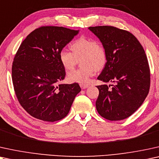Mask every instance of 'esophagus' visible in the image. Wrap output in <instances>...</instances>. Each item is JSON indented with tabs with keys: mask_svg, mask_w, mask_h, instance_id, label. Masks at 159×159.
<instances>
[{
	"mask_svg": "<svg viewBox=\"0 0 159 159\" xmlns=\"http://www.w3.org/2000/svg\"><path fill=\"white\" fill-rule=\"evenodd\" d=\"M80 86H81L82 89H85L89 87V85L88 84H80Z\"/></svg>",
	"mask_w": 159,
	"mask_h": 159,
	"instance_id": "1",
	"label": "esophagus"
}]
</instances>
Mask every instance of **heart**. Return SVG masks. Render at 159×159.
Here are the masks:
<instances>
[{"instance_id": "b5f03b06", "label": "heart", "mask_w": 159, "mask_h": 159, "mask_svg": "<svg viewBox=\"0 0 159 159\" xmlns=\"http://www.w3.org/2000/svg\"><path fill=\"white\" fill-rule=\"evenodd\" d=\"M72 52L66 49L60 51L59 59L65 70H70L81 60L82 67L67 73V80L71 83L86 84L94 75L105 66L107 60V52L100 41L81 37L70 46Z\"/></svg>"}]
</instances>
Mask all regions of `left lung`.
<instances>
[{"instance_id":"left-lung-1","label":"left lung","mask_w":159,"mask_h":159,"mask_svg":"<svg viewBox=\"0 0 159 159\" xmlns=\"http://www.w3.org/2000/svg\"><path fill=\"white\" fill-rule=\"evenodd\" d=\"M105 46L107 60L97 79L113 85L97 86L96 108L109 120L132 115L148 94L151 73L144 48L133 34L113 26L89 27Z\"/></svg>"}]
</instances>
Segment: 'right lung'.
<instances>
[{"instance_id":"1","label":"right lung","mask_w":159,"mask_h":159,"mask_svg":"<svg viewBox=\"0 0 159 159\" xmlns=\"http://www.w3.org/2000/svg\"><path fill=\"white\" fill-rule=\"evenodd\" d=\"M78 32L43 26L21 43L12 64V82L19 102L33 117L48 122L62 119L81 92L77 83L60 84L65 71L59 54Z\"/></svg>"}]
</instances>
